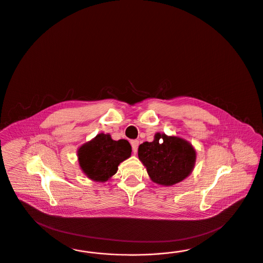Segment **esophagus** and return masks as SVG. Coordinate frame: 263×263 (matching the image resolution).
<instances>
[{"label": "esophagus", "mask_w": 263, "mask_h": 263, "mask_svg": "<svg viewBox=\"0 0 263 263\" xmlns=\"http://www.w3.org/2000/svg\"><path fill=\"white\" fill-rule=\"evenodd\" d=\"M131 146H132L133 153L136 154V153H137L138 146H139V141H138V140H132V141H131Z\"/></svg>", "instance_id": "esophagus-1"}]
</instances>
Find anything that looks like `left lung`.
Instances as JSON below:
<instances>
[{
    "label": "left lung",
    "mask_w": 263,
    "mask_h": 263,
    "mask_svg": "<svg viewBox=\"0 0 263 263\" xmlns=\"http://www.w3.org/2000/svg\"><path fill=\"white\" fill-rule=\"evenodd\" d=\"M138 157L154 182L171 186L192 173L196 152L182 138L157 133L153 142H144L139 146Z\"/></svg>",
    "instance_id": "obj_1"
}]
</instances>
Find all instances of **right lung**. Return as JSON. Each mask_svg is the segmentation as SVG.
I'll return each mask as SVG.
<instances>
[{
    "label": "right lung",
    "instance_id": "add662e5",
    "mask_svg": "<svg viewBox=\"0 0 263 263\" xmlns=\"http://www.w3.org/2000/svg\"><path fill=\"white\" fill-rule=\"evenodd\" d=\"M131 152L127 140L114 141L109 134L100 133L79 148L78 160L88 178L104 182L117 173L119 163L130 158Z\"/></svg>",
    "mask_w": 263,
    "mask_h": 263
}]
</instances>
